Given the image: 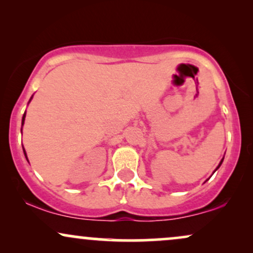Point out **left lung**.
<instances>
[{
    "label": "left lung",
    "mask_w": 253,
    "mask_h": 253,
    "mask_svg": "<svg viewBox=\"0 0 253 253\" xmlns=\"http://www.w3.org/2000/svg\"><path fill=\"white\" fill-rule=\"evenodd\" d=\"M222 162H223V158L221 159V161H220V163H219V165H217V167H216V169H215V170H214V172H215V171H216L217 169H219V168H220V165H221V164H222ZM214 172H213V173H214Z\"/></svg>",
    "instance_id": "8db88e82"
}]
</instances>
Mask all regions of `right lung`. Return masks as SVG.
Segmentation results:
<instances>
[{
	"label": "right lung",
	"instance_id": "add662e5",
	"mask_svg": "<svg viewBox=\"0 0 253 253\" xmlns=\"http://www.w3.org/2000/svg\"><path fill=\"white\" fill-rule=\"evenodd\" d=\"M32 98H33V96L31 97V100H32ZM31 100H30V102H31ZM30 102H28V103H30ZM25 118H26V112H25L24 117H22V123H21L22 126H24V124H25ZM21 133H22V127H21ZM24 153H25V156H26V159H27V155H26V151H25V149H24ZM27 161H28V159H27Z\"/></svg>",
	"mask_w": 253,
	"mask_h": 253
}]
</instances>
